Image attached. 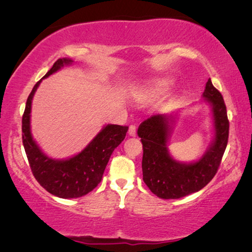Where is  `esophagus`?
I'll use <instances>...</instances> for the list:
<instances>
[{"mask_svg":"<svg viewBox=\"0 0 252 252\" xmlns=\"http://www.w3.org/2000/svg\"><path fill=\"white\" fill-rule=\"evenodd\" d=\"M129 134L131 136H135V134H136V126H133V125L130 126V127H129Z\"/></svg>","mask_w":252,"mask_h":252,"instance_id":"34e87169","label":"esophagus"}]
</instances>
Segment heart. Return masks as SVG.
Listing matches in <instances>:
<instances>
[{"label":"heart","mask_w":252,"mask_h":252,"mask_svg":"<svg viewBox=\"0 0 252 252\" xmlns=\"http://www.w3.org/2000/svg\"><path fill=\"white\" fill-rule=\"evenodd\" d=\"M170 82L167 80H158L150 83L147 87H143L134 92V96L138 100L151 99L153 96L162 94L169 87Z\"/></svg>","instance_id":"obj_1"}]
</instances>
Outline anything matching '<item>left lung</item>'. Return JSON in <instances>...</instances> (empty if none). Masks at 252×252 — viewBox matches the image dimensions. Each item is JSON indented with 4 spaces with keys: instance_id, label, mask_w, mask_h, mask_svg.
Segmentation results:
<instances>
[{
    "instance_id": "left-lung-1",
    "label": "left lung",
    "mask_w": 252,
    "mask_h": 252,
    "mask_svg": "<svg viewBox=\"0 0 252 252\" xmlns=\"http://www.w3.org/2000/svg\"><path fill=\"white\" fill-rule=\"evenodd\" d=\"M202 95L212 108L215 138L198 161L185 163L170 156L168 140L172 131V114L152 116L139 126L138 135L143 146V181L151 192L161 199H179L197 192L218 171L229 136L227 108L210 79Z\"/></svg>"
}]
</instances>
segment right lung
Returning <instances> with one entry per match:
<instances>
[{"instance_id":"right-lung-1","label":"right lung","mask_w":252,"mask_h":252,"mask_svg":"<svg viewBox=\"0 0 252 252\" xmlns=\"http://www.w3.org/2000/svg\"><path fill=\"white\" fill-rule=\"evenodd\" d=\"M71 59H59L43 78L55 73L64 65L72 64ZM42 79L32 89L22 117V140L30 167L37 182L55 197L80 198L99 185L114 149L126 138L129 126L108 125L102 127L92 141L78 155L65 160H55L44 155L31 133L32 99Z\"/></svg>"}]
</instances>
